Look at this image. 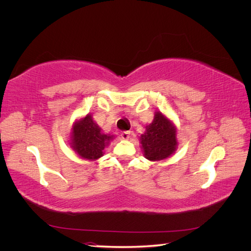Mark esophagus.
<instances>
[{
	"mask_svg": "<svg viewBox=\"0 0 251 251\" xmlns=\"http://www.w3.org/2000/svg\"><path fill=\"white\" fill-rule=\"evenodd\" d=\"M120 136H121V138L125 139V140H126V139L130 138L131 132H130V131H124V132H121V133H120Z\"/></svg>",
	"mask_w": 251,
	"mask_h": 251,
	"instance_id": "34e87169",
	"label": "esophagus"
}]
</instances>
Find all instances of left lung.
<instances>
[{"instance_id":"8db88e82","label":"left lung","mask_w":251,"mask_h":251,"mask_svg":"<svg viewBox=\"0 0 251 251\" xmlns=\"http://www.w3.org/2000/svg\"><path fill=\"white\" fill-rule=\"evenodd\" d=\"M143 155L150 161H159L172 156L178 147L177 130L161 112H155L151 124L140 136Z\"/></svg>"}]
</instances>
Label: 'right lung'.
Returning a JSON list of instances; mask_svg holds the SVG:
<instances>
[{"label":"right lung","mask_w":251,"mask_h":251,"mask_svg":"<svg viewBox=\"0 0 251 251\" xmlns=\"http://www.w3.org/2000/svg\"><path fill=\"white\" fill-rule=\"evenodd\" d=\"M113 138V135L103 134L92 115L88 114L73 124L70 147L80 158L94 161L103 156L104 148Z\"/></svg>","instance_id":"right-lung-1"}]
</instances>
